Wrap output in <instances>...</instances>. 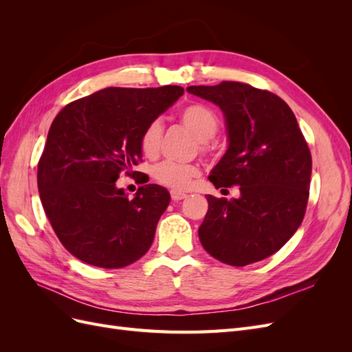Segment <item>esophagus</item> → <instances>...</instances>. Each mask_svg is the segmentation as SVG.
<instances>
[{
	"label": "esophagus",
	"instance_id": "obj_1",
	"mask_svg": "<svg viewBox=\"0 0 352 352\" xmlns=\"http://www.w3.org/2000/svg\"><path fill=\"white\" fill-rule=\"evenodd\" d=\"M170 195H172L173 201H180V199H185L188 197L185 192H179V190H172Z\"/></svg>",
	"mask_w": 352,
	"mask_h": 352
}]
</instances>
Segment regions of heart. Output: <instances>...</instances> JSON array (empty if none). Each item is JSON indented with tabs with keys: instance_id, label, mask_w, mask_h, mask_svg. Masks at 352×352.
Returning <instances> with one entry per match:
<instances>
[{
	"instance_id": "obj_1",
	"label": "heart",
	"mask_w": 352,
	"mask_h": 352,
	"mask_svg": "<svg viewBox=\"0 0 352 352\" xmlns=\"http://www.w3.org/2000/svg\"><path fill=\"white\" fill-rule=\"evenodd\" d=\"M180 122L201 142V148L206 150L204 142L211 140L219 131V120L216 114L201 104L188 105L179 113ZM163 126L160 120H153L141 135V150L145 155L153 157L158 153L162 141ZM198 176V167L194 164L166 162L154 168V179L164 186L177 190L186 189Z\"/></svg>"
}]
</instances>
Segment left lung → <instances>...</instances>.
<instances>
[{
	"mask_svg": "<svg viewBox=\"0 0 352 352\" xmlns=\"http://www.w3.org/2000/svg\"><path fill=\"white\" fill-rule=\"evenodd\" d=\"M219 105L229 146L208 179L216 188L239 185V198L207 195L198 229L204 250L242 267L270 257L300 228L308 202L311 153L295 114L282 98L241 82L188 87Z\"/></svg>",
	"mask_w": 352,
	"mask_h": 352,
	"instance_id": "obj_1",
	"label": "left lung"
}]
</instances>
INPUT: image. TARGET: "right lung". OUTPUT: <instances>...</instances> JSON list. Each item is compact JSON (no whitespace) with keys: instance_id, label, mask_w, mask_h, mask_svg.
<instances>
[{"instance_id":"1","label":"right lung","mask_w":352,"mask_h":352,"mask_svg":"<svg viewBox=\"0 0 352 352\" xmlns=\"http://www.w3.org/2000/svg\"><path fill=\"white\" fill-rule=\"evenodd\" d=\"M182 95L176 85L111 87L56 116L38 164V190L57 238L80 261L120 269L150 250L170 202L167 189L148 184L129 198L116 180L132 175L144 129Z\"/></svg>"}]
</instances>
